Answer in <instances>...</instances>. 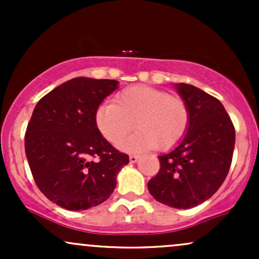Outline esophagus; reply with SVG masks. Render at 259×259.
Listing matches in <instances>:
<instances>
[{
  "label": "esophagus",
  "instance_id": "34e87169",
  "mask_svg": "<svg viewBox=\"0 0 259 259\" xmlns=\"http://www.w3.org/2000/svg\"><path fill=\"white\" fill-rule=\"evenodd\" d=\"M129 160H130V163H136L139 160V156L138 154H130Z\"/></svg>",
  "mask_w": 259,
  "mask_h": 259
}]
</instances>
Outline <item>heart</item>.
Segmentation results:
<instances>
[{
    "instance_id": "obj_1",
    "label": "heart",
    "mask_w": 259,
    "mask_h": 259,
    "mask_svg": "<svg viewBox=\"0 0 259 259\" xmlns=\"http://www.w3.org/2000/svg\"><path fill=\"white\" fill-rule=\"evenodd\" d=\"M95 121L101 135L117 145L138 127L132 138L120 147L129 152H139L156 147L168 150L185 135L190 123L186 101L180 96L151 86L127 88L115 97V103H103L95 113Z\"/></svg>"
}]
</instances>
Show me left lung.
Here are the masks:
<instances>
[{
    "label": "left lung",
    "mask_w": 259,
    "mask_h": 259,
    "mask_svg": "<svg viewBox=\"0 0 259 259\" xmlns=\"http://www.w3.org/2000/svg\"><path fill=\"white\" fill-rule=\"evenodd\" d=\"M186 101L190 123L170 152L158 156L159 171L148 181L154 200L174 208H192L215 194L233 159L235 127L221 101L189 84H175Z\"/></svg>",
    "instance_id": "8db88e82"
}]
</instances>
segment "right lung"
I'll use <instances>...</instances> for the list:
<instances>
[{
	"instance_id": "1",
	"label": "right lung",
	"mask_w": 259,
	"mask_h": 259,
	"mask_svg": "<svg viewBox=\"0 0 259 259\" xmlns=\"http://www.w3.org/2000/svg\"><path fill=\"white\" fill-rule=\"evenodd\" d=\"M117 89V80L80 76L35 106L25 133L26 158L40 191L62 208L81 210L105 202L129 163L95 121L101 102Z\"/></svg>"
}]
</instances>
